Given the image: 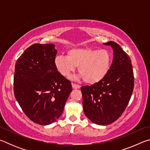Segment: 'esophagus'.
Here are the masks:
<instances>
[{
    "instance_id": "obj_1",
    "label": "esophagus",
    "mask_w": 150,
    "mask_h": 150,
    "mask_svg": "<svg viewBox=\"0 0 150 150\" xmlns=\"http://www.w3.org/2000/svg\"><path fill=\"white\" fill-rule=\"evenodd\" d=\"M72 87L73 88H80L81 86L79 85L75 84V83H72Z\"/></svg>"
}]
</instances>
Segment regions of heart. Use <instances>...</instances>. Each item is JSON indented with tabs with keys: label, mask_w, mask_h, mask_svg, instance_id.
<instances>
[{
	"label": "heart",
	"mask_w": 150,
	"mask_h": 150,
	"mask_svg": "<svg viewBox=\"0 0 150 150\" xmlns=\"http://www.w3.org/2000/svg\"><path fill=\"white\" fill-rule=\"evenodd\" d=\"M111 55L106 50L73 48L67 55H60L55 59L57 69L64 77H68L78 67V72L88 84L99 82L107 74L110 67Z\"/></svg>",
	"instance_id": "1"
}]
</instances>
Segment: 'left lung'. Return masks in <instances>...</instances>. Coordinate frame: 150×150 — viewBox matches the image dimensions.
Wrapping results in <instances>:
<instances>
[{
  "label": "left lung",
  "instance_id": "left-lung-1",
  "mask_svg": "<svg viewBox=\"0 0 150 150\" xmlns=\"http://www.w3.org/2000/svg\"><path fill=\"white\" fill-rule=\"evenodd\" d=\"M104 44L110 45L113 49L110 69L99 82L81 88L85 115L98 125H108L120 117L128 105L134 86L129 55L115 42Z\"/></svg>",
  "mask_w": 150,
  "mask_h": 150
}]
</instances>
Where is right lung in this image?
<instances>
[{
    "label": "right lung",
    "mask_w": 150,
    "mask_h": 150,
    "mask_svg": "<svg viewBox=\"0 0 150 150\" xmlns=\"http://www.w3.org/2000/svg\"><path fill=\"white\" fill-rule=\"evenodd\" d=\"M57 52L53 44H34L15 65V98L25 115L40 125H48L60 117L72 91L71 83L55 67Z\"/></svg>",
    "instance_id": "right-lung-1"
}]
</instances>
